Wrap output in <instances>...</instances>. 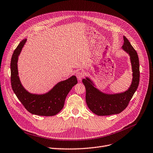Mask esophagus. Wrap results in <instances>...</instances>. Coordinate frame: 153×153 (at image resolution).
<instances>
[{
  "label": "esophagus",
  "mask_w": 153,
  "mask_h": 153,
  "mask_svg": "<svg viewBox=\"0 0 153 153\" xmlns=\"http://www.w3.org/2000/svg\"><path fill=\"white\" fill-rule=\"evenodd\" d=\"M85 73L83 71H79L76 74V76L79 81H81L83 77L84 76Z\"/></svg>",
  "instance_id": "obj_1"
}]
</instances>
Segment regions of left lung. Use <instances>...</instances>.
<instances>
[{
    "instance_id": "left-lung-1",
    "label": "left lung",
    "mask_w": 153,
    "mask_h": 153,
    "mask_svg": "<svg viewBox=\"0 0 153 153\" xmlns=\"http://www.w3.org/2000/svg\"><path fill=\"white\" fill-rule=\"evenodd\" d=\"M124 44L122 49L130 56L133 71V79L129 88L125 91L105 93L97 88L91 79L86 77L82 82L86 88V102L90 110L98 116L119 114L128 106L136 91L140 82V62L136 51L126 37H123Z\"/></svg>"
}]
</instances>
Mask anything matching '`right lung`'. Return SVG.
Wrapping results in <instances>:
<instances>
[{
    "label": "right lung",
    "instance_id": "1",
    "mask_svg": "<svg viewBox=\"0 0 153 153\" xmlns=\"http://www.w3.org/2000/svg\"><path fill=\"white\" fill-rule=\"evenodd\" d=\"M27 39L20 42L14 50L10 63L11 85L12 90L26 110L33 114L50 116L59 113L63 108L65 100L72 87L78 82L75 76L55 85L44 94H33L26 90L19 76L17 62L19 56L25 44Z\"/></svg>",
    "mask_w": 153,
    "mask_h": 153
}]
</instances>
